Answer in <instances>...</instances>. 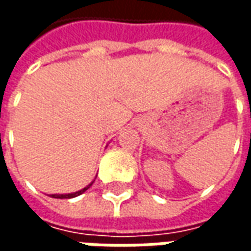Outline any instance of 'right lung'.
<instances>
[{
    "instance_id": "obj_1",
    "label": "right lung",
    "mask_w": 251,
    "mask_h": 251,
    "mask_svg": "<svg viewBox=\"0 0 251 251\" xmlns=\"http://www.w3.org/2000/svg\"><path fill=\"white\" fill-rule=\"evenodd\" d=\"M93 184V183H91ZM91 184H88L87 187H84L83 189H80V191H77V192H74V194H66V195H51L52 198H55V199H71V198H75V196H79V195H82L84 191H87L90 187H91Z\"/></svg>"
}]
</instances>
